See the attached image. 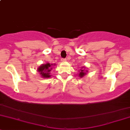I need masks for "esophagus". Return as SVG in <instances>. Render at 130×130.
I'll list each match as a JSON object with an SVG mask.
<instances>
[{"label": "esophagus", "instance_id": "34e87169", "mask_svg": "<svg viewBox=\"0 0 130 130\" xmlns=\"http://www.w3.org/2000/svg\"><path fill=\"white\" fill-rule=\"evenodd\" d=\"M61 61H65L67 60H66V58H61Z\"/></svg>", "mask_w": 130, "mask_h": 130}]
</instances>
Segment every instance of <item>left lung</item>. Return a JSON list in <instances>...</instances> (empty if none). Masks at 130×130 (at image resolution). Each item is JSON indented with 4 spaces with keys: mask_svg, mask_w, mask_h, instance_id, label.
Segmentation results:
<instances>
[{
    "mask_svg": "<svg viewBox=\"0 0 130 130\" xmlns=\"http://www.w3.org/2000/svg\"><path fill=\"white\" fill-rule=\"evenodd\" d=\"M82 69H83V68H82ZM80 74H79V77H83L84 75H85L86 72L84 71V70H80Z\"/></svg>",
    "mask_w": 130,
    "mask_h": 130,
    "instance_id": "8db88e82",
    "label": "left lung"
}]
</instances>
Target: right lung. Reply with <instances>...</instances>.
<instances>
[{
    "instance_id": "1",
    "label": "right lung",
    "mask_w": 130,
    "mask_h": 130,
    "mask_svg": "<svg viewBox=\"0 0 130 130\" xmlns=\"http://www.w3.org/2000/svg\"><path fill=\"white\" fill-rule=\"evenodd\" d=\"M53 64H50L49 63L46 64H43L39 67L38 69V72H39L40 74L44 78H48L51 77L50 75V72H51V70L53 69L52 67Z\"/></svg>"
}]
</instances>
